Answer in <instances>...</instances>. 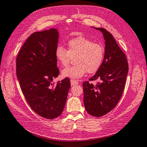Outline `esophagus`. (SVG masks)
<instances>
[{"label":"esophagus","instance_id":"obj_1","mask_svg":"<svg viewBox=\"0 0 147 147\" xmlns=\"http://www.w3.org/2000/svg\"><path fill=\"white\" fill-rule=\"evenodd\" d=\"M70 84H71V86H75V85L78 84H79V82H78L77 81H76V80L71 79V80H70Z\"/></svg>","mask_w":147,"mask_h":147}]
</instances>
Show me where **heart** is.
I'll return each instance as SVG.
<instances>
[{
	"instance_id": "heart-1",
	"label": "heart",
	"mask_w": 147,
	"mask_h": 147,
	"mask_svg": "<svg viewBox=\"0 0 147 147\" xmlns=\"http://www.w3.org/2000/svg\"><path fill=\"white\" fill-rule=\"evenodd\" d=\"M58 63L66 67L71 58H75V65L65 68L61 71L63 77L78 79L86 73H95L102 64L104 48L100 44L94 42L84 36L71 39L67 43V50L61 45H58L55 51Z\"/></svg>"
}]
</instances>
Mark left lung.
<instances>
[{"label":"left lung","instance_id":"1","mask_svg":"<svg viewBox=\"0 0 147 147\" xmlns=\"http://www.w3.org/2000/svg\"><path fill=\"white\" fill-rule=\"evenodd\" d=\"M103 33L105 53L102 65L90 81L99 79L96 86L83 82L84 102L91 116L100 117L110 112L118 103L125 89L128 63L124 52L113 35L104 28H94Z\"/></svg>","mask_w":147,"mask_h":147}]
</instances>
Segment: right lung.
Wrapping results in <instances>:
<instances>
[{"label":"right lung","mask_w":147,"mask_h":147,"mask_svg":"<svg viewBox=\"0 0 147 147\" xmlns=\"http://www.w3.org/2000/svg\"><path fill=\"white\" fill-rule=\"evenodd\" d=\"M58 38L55 28L35 32L16 58V76L25 99L36 113L49 119L62 113L70 87L67 77L51 83L60 73L55 56Z\"/></svg>","instance_id":"1"}]
</instances>
